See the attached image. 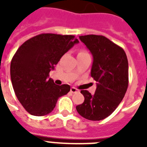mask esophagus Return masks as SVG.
<instances>
[{
  "instance_id": "obj_1",
  "label": "esophagus",
  "mask_w": 147,
  "mask_h": 147,
  "mask_svg": "<svg viewBox=\"0 0 147 147\" xmlns=\"http://www.w3.org/2000/svg\"><path fill=\"white\" fill-rule=\"evenodd\" d=\"M70 92H71V93H78V92H79V91H78L77 88H76L71 87V89H70Z\"/></svg>"
}]
</instances>
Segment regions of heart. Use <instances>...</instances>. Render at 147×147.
<instances>
[{"label":"heart","instance_id":"1","mask_svg":"<svg viewBox=\"0 0 147 147\" xmlns=\"http://www.w3.org/2000/svg\"><path fill=\"white\" fill-rule=\"evenodd\" d=\"M85 53H87V52H85V51H84V50H81L80 52L78 53V54H85Z\"/></svg>","mask_w":147,"mask_h":147}]
</instances>
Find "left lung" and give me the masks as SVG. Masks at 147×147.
<instances>
[{"mask_svg":"<svg viewBox=\"0 0 147 147\" xmlns=\"http://www.w3.org/2000/svg\"><path fill=\"white\" fill-rule=\"evenodd\" d=\"M79 39L93 55L91 76L97 88L94 94L81 91L85 100L76 110L85 119L100 121L115 111L125 95L129 83L127 58L121 47L104 36H80Z\"/></svg>","mask_w":147,"mask_h":147,"instance_id":"1","label":"left lung"}]
</instances>
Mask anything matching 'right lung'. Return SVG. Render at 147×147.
<instances>
[{"instance_id": "right-lung-1", "label": "right lung", "mask_w": 147, "mask_h": 147, "mask_svg": "<svg viewBox=\"0 0 147 147\" xmlns=\"http://www.w3.org/2000/svg\"><path fill=\"white\" fill-rule=\"evenodd\" d=\"M78 42L72 35L42 33L17 49L10 63V78L17 99L30 114H49L59 98L70 91L69 85H55L49 78V71Z\"/></svg>"}]
</instances>
